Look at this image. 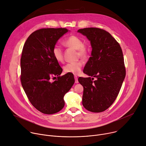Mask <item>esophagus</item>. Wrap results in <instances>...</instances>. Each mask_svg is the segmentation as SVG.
Listing matches in <instances>:
<instances>
[{
	"mask_svg": "<svg viewBox=\"0 0 146 146\" xmlns=\"http://www.w3.org/2000/svg\"><path fill=\"white\" fill-rule=\"evenodd\" d=\"M74 80H75V83H76V84H77V83L78 82V78H77V76H74Z\"/></svg>",
	"mask_w": 146,
	"mask_h": 146,
	"instance_id": "esophagus-1",
	"label": "esophagus"
}]
</instances>
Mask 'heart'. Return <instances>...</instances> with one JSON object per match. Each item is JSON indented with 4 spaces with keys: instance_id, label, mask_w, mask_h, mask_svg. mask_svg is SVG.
I'll return each mask as SVG.
<instances>
[{
    "instance_id": "b5f03b06",
    "label": "heart",
    "mask_w": 146,
    "mask_h": 146,
    "mask_svg": "<svg viewBox=\"0 0 146 146\" xmlns=\"http://www.w3.org/2000/svg\"><path fill=\"white\" fill-rule=\"evenodd\" d=\"M64 44L69 48L77 50V56L85 57L87 55V49L83 45L82 40L76 36H70L64 41ZM52 53L55 60L62 62L64 60L63 51L59 46H55L52 50ZM82 63L81 61H77L67 64L64 68V72L67 73L78 74L81 73Z\"/></svg>"
}]
</instances>
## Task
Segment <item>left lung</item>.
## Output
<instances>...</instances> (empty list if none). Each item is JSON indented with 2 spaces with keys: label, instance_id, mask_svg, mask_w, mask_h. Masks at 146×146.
<instances>
[{
  "label": "left lung",
  "instance_id": "8db88e82",
  "mask_svg": "<svg viewBox=\"0 0 146 146\" xmlns=\"http://www.w3.org/2000/svg\"><path fill=\"white\" fill-rule=\"evenodd\" d=\"M77 32L87 37L92 48L83 70L92 78L78 80L84 88L82 105L90 111L102 112L115 101L125 77L122 51L116 40L105 30L88 28ZM94 77L97 79L94 81Z\"/></svg>",
  "mask_w": 146,
  "mask_h": 146
}]
</instances>
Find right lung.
Returning <instances> with one entry per match:
<instances>
[{"instance_id": "obj_1", "label": "right lung", "mask_w": 146, "mask_h": 146, "mask_svg": "<svg viewBox=\"0 0 146 146\" xmlns=\"http://www.w3.org/2000/svg\"><path fill=\"white\" fill-rule=\"evenodd\" d=\"M68 30L43 28L33 32L27 38L21 58V81L32 105L46 114L64 108L65 95L74 82L72 74L60 76L62 69L54 58L52 50L57 41ZM58 76L53 82L50 78Z\"/></svg>"}]
</instances>
